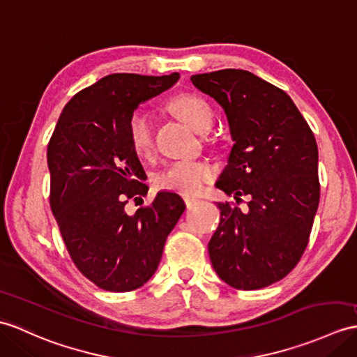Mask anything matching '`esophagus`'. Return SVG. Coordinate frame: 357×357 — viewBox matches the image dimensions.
I'll list each match as a JSON object with an SVG mask.
<instances>
[{
  "mask_svg": "<svg viewBox=\"0 0 357 357\" xmlns=\"http://www.w3.org/2000/svg\"><path fill=\"white\" fill-rule=\"evenodd\" d=\"M197 201H199L197 197H193V196H184V202H185V205L188 206V208H190V206H193Z\"/></svg>",
  "mask_w": 357,
  "mask_h": 357,
  "instance_id": "obj_1",
  "label": "esophagus"
}]
</instances>
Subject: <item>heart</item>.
Masks as SVG:
<instances>
[{"instance_id": "heart-1", "label": "heart", "mask_w": 357, "mask_h": 357, "mask_svg": "<svg viewBox=\"0 0 357 357\" xmlns=\"http://www.w3.org/2000/svg\"><path fill=\"white\" fill-rule=\"evenodd\" d=\"M173 112L199 134H205L213 126L214 111L202 96L181 94L170 103ZM129 139L139 156L153 152V115L147 109H138L129 120ZM214 176V167L205 161H176L169 164L156 175V185L167 192L196 195Z\"/></svg>"}]
</instances>
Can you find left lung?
Segmentation results:
<instances>
[{
	"instance_id": "left-lung-1",
	"label": "left lung",
	"mask_w": 357,
	"mask_h": 357,
	"mask_svg": "<svg viewBox=\"0 0 357 357\" xmlns=\"http://www.w3.org/2000/svg\"><path fill=\"white\" fill-rule=\"evenodd\" d=\"M225 111L233 147L216 187L248 211L219 202L220 223L208 243L227 284L255 291L291 272L309 243L319 204L318 146L284 91L245 70L190 77Z\"/></svg>"
}]
</instances>
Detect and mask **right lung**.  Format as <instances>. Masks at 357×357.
Segmentation results:
<instances>
[{
    "label": "right lung",
    "mask_w": 357,
    "mask_h": 357,
    "mask_svg": "<svg viewBox=\"0 0 357 357\" xmlns=\"http://www.w3.org/2000/svg\"><path fill=\"white\" fill-rule=\"evenodd\" d=\"M170 76L109 74L65 105L48 143L50 205L71 259L98 287L129 292L147 283L185 204L160 192L134 216L128 199L146 195L144 170L129 139L137 107L176 84ZM137 199V197H135Z\"/></svg>",
    "instance_id": "1"
}]
</instances>
